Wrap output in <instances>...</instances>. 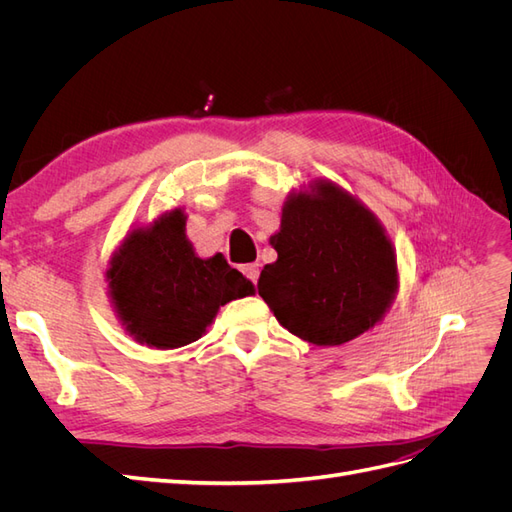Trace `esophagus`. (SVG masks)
Here are the masks:
<instances>
[{
    "label": "esophagus",
    "instance_id": "34e87169",
    "mask_svg": "<svg viewBox=\"0 0 512 512\" xmlns=\"http://www.w3.org/2000/svg\"><path fill=\"white\" fill-rule=\"evenodd\" d=\"M241 271H243V275H245L247 280H250L252 284L258 282V265H256V262H252V265H243Z\"/></svg>",
    "mask_w": 512,
    "mask_h": 512
}]
</instances>
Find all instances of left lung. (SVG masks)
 Masks as SVG:
<instances>
[{
    "label": "left lung",
    "mask_w": 512,
    "mask_h": 512,
    "mask_svg": "<svg viewBox=\"0 0 512 512\" xmlns=\"http://www.w3.org/2000/svg\"><path fill=\"white\" fill-rule=\"evenodd\" d=\"M271 245L277 260L262 269L258 294L305 342H350L393 301L391 241L374 215L333 183H320L316 196H292Z\"/></svg>",
    "instance_id": "8db88e82"
}]
</instances>
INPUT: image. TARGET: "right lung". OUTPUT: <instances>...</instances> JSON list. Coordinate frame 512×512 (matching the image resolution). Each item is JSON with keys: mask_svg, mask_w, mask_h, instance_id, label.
Listing matches in <instances>:
<instances>
[{"mask_svg": "<svg viewBox=\"0 0 512 512\" xmlns=\"http://www.w3.org/2000/svg\"><path fill=\"white\" fill-rule=\"evenodd\" d=\"M117 312L141 344L179 348L205 333L220 305L254 292L222 254L196 258L185 218L173 211L134 230L106 271Z\"/></svg>", "mask_w": 512, "mask_h": 512, "instance_id": "obj_1", "label": "right lung"}]
</instances>
